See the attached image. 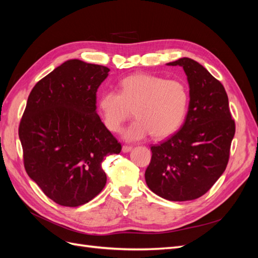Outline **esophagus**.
Segmentation results:
<instances>
[{
  "mask_svg": "<svg viewBox=\"0 0 258 258\" xmlns=\"http://www.w3.org/2000/svg\"><path fill=\"white\" fill-rule=\"evenodd\" d=\"M121 150H122V152H123V153H129L130 151H132V146H127V145H123V146H122V148H121Z\"/></svg>",
  "mask_w": 258,
  "mask_h": 258,
  "instance_id": "esophagus-1",
  "label": "esophagus"
}]
</instances>
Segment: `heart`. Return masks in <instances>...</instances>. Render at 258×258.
I'll return each instance as SVG.
<instances>
[{
  "mask_svg": "<svg viewBox=\"0 0 258 258\" xmlns=\"http://www.w3.org/2000/svg\"><path fill=\"white\" fill-rule=\"evenodd\" d=\"M189 103L186 85L151 74H134L120 83V91L107 90L99 100L105 127L119 131L135 113L137 119L122 132L127 141L153 135L156 139L173 135L182 126Z\"/></svg>",
  "mask_w": 258,
  "mask_h": 258,
  "instance_id": "heart-1",
  "label": "heart"
}]
</instances>
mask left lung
<instances>
[{
    "label": "left lung",
    "instance_id": "left-lung-1",
    "mask_svg": "<svg viewBox=\"0 0 258 258\" xmlns=\"http://www.w3.org/2000/svg\"><path fill=\"white\" fill-rule=\"evenodd\" d=\"M167 64L184 69L189 85L188 112L176 134L151 147L145 181L161 198L194 200L205 195L227 167L235 120L224 86L206 68L190 58Z\"/></svg>",
    "mask_w": 258,
    "mask_h": 258
}]
</instances>
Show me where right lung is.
<instances>
[{
    "label": "right lung",
    "instance_id": "1",
    "mask_svg": "<svg viewBox=\"0 0 258 258\" xmlns=\"http://www.w3.org/2000/svg\"><path fill=\"white\" fill-rule=\"evenodd\" d=\"M110 69L72 59L37 82L19 124L23 163L43 192L63 207L103 189L102 161L121 145L97 114V90Z\"/></svg>",
    "mask_w": 258,
    "mask_h": 258
}]
</instances>
